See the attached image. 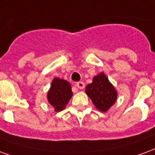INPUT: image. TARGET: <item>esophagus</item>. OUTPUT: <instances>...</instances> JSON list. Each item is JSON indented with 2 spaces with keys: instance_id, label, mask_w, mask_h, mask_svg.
I'll return each instance as SVG.
<instances>
[{
  "instance_id": "34e87169",
  "label": "esophagus",
  "mask_w": 155,
  "mask_h": 155,
  "mask_svg": "<svg viewBox=\"0 0 155 155\" xmlns=\"http://www.w3.org/2000/svg\"><path fill=\"white\" fill-rule=\"evenodd\" d=\"M76 86L80 89H83L84 87H85V84H84V82H77Z\"/></svg>"
}]
</instances>
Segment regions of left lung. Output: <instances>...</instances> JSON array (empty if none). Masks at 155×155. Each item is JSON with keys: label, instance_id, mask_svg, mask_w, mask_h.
<instances>
[{"label": "left lung", "instance_id": "left-lung-1", "mask_svg": "<svg viewBox=\"0 0 155 155\" xmlns=\"http://www.w3.org/2000/svg\"><path fill=\"white\" fill-rule=\"evenodd\" d=\"M86 89L92 103L101 111H107L116 102L117 92L103 73L94 77Z\"/></svg>", "mask_w": 155, "mask_h": 155}]
</instances>
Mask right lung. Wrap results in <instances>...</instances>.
<instances>
[{"label":"right lung","mask_w":155,"mask_h":155,"mask_svg":"<svg viewBox=\"0 0 155 155\" xmlns=\"http://www.w3.org/2000/svg\"><path fill=\"white\" fill-rule=\"evenodd\" d=\"M73 95L69 82L64 79L53 80L51 87L48 92V101L56 111L64 110Z\"/></svg>","instance_id":"1"}]
</instances>
